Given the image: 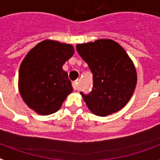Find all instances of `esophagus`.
Returning <instances> with one entry per match:
<instances>
[{"label": "esophagus", "mask_w": 160, "mask_h": 160, "mask_svg": "<svg viewBox=\"0 0 160 160\" xmlns=\"http://www.w3.org/2000/svg\"><path fill=\"white\" fill-rule=\"evenodd\" d=\"M72 86L75 90H79L80 89V86H79V80H76L75 82H72Z\"/></svg>", "instance_id": "1"}]
</instances>
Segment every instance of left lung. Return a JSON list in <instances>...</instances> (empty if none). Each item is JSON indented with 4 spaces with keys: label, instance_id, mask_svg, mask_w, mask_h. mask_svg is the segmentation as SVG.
I'll return each mask as SVG.
<instances>
[{
    "label": "left lung",
    "instance_id": "8db88e82",
    "mask_svg": "<svg viewBox=\"0 0 160 160\" xmlns=\"http://www.w3.org/2000/svg\"><path fill=\"white\" fill-rule=\"evenodd\" d=\"M77 51L93 73L94 87L82 99L92 112L106 117L120 111L135 91L137 73L132 59L112 39L77 44Z\"/></svg>",
    "mask_w": 160,
    "mask_h": 160
}]
</instances>
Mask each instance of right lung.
I'll return each instance as SVG.
<instances>
[{
	"instance_id": "1",
	"label": "right lung",
	"mask_w": 160,
	"mask_h": 160,
	"mask_svg": "<svg viewBox=\"0 0 160 160\" xmlns=\"http://www.w3.org/2000/svg\"><path fill=\"white\" fill-rule=\"evenodd\" d=\"M74 52L72 44L47 39L37 44L23 59L18 91L24 103L37 114L57 112L73 91L63 66Z\"/></svg>"
}]
</instances>
